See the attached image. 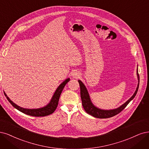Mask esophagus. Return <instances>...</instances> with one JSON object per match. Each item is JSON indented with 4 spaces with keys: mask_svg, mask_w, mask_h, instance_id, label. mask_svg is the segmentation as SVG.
Wrapping results in <instances>:
<instances>
[{
    "mask_svg": "<svg viewBox=\"0 0 149 149\" xmlns=\"http://www.w3.org/2000/svg\"><path fill=\"white\" fill-rule=\"evenodd\" d=\"M79 74L77 72V71H74V72L72 73V76L74 77V78H77V77H79Z\"/></svg>",
    "mask_w": 149,
    "mask_h": 149,
    "instance_id": "obj_1",
    "label": "esophagus"
}]
</instances>
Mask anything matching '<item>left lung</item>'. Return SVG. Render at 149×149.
Returning <instances> with one entry per match:
<instances>
[{
	"instance_id": "left-lung-1",
	"label": "left lung",
	"mask_w": 149,
	"mask_h": 149,
	"mask_svg": "<svg viewBox=\"0 0 149 149\" xmlns=\"http://www.w3.org/2000/svg\"><path fill=\"white\" fill-rule=\"evenodd\" d=\"M137 75L139 83H138L135 93H134V95L127 101L126 103H124L123 105H121V107H119L116 109H111V110L101 109L95 107L93 104L92 103V102H91L89 94L88 93L87 88L85 87V86L82 82H81V80H79L78 81L79 83L80 88V97H81V102H82V106L85 109V111L88 114L92 115V116H93V117L97 118H102V119L113 117L115 116V115L119 113L120 112H121L126 107V106L129 104V103L130 102L134 97H135V96L137 93L139 85V75L138 74V70H137Z\"/></svg>"
}]
</instances>
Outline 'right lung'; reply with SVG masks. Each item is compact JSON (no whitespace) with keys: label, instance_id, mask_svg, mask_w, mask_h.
Segmentation results:
<instances>
[{"label":"right lung","instance_id":"add662e5","mask_svg":"<svg viewBox=\"0 0 149 149\" xmlns=\"http://www.w3.org/2000/svg\"><path fill=\"white\" fill-rule=\"evenodd\" d=\"M70 80V79L68 78L67 79L65 80H64L63 82H62L57 88L56 89L55 93H54L53 96L50 101V102L49 104H47L46 106L41 108H38V109H26V108H23L20 107L18 106L15 103H14L12 100H10L6 93L4 92L5 95L8 100L9 102L11 103L12 106L18 109V111H20L22 112L23 113H25L26 114L30 115V116H36V117H42V116H48V115L53 113L54 111L56 110L57 105H58V102H59V100L60 98L61 94L62 92V90L64 88L65 85L67 84V83L69 82V81Z\"/></svg>","mask_w":149,"mask_h":149}]
</instances>
